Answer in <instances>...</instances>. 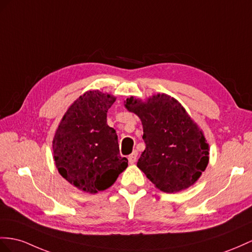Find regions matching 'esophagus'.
<instances>
[{"instance_id":"obj_1","label":"esophagus","mask_w":252,"mask_h":252,"mask_svg":"<svg viewBox=\"0 0 252 252\" xmlns=\"http://www.w3.org/2000/svg\"><path fill=\"white\" fill-rule=\"evenodd\" d=\"M136 158H137V151L135 150V151H133L132 154H130V156H128V158H127L128 163L134 164L135 162H136Z\"/></svg>"}]
</instances>
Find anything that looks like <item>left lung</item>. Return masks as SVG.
Wrapping results in <instances>:
<instances>
[{"mask_svg":"<svg viewBox=\"0 0 252 252\" xmlns=\"http://www.w3.org/2000/svg\"><path fill=\"white\" fill-rule=\"evenodd\" d=\"M125 106L143 124L146 149L138 168L164 192L189 189L209 164V144L185 108L166 94L147 101L131 96Z\"/></svg>","mask_w":252,"mask_h":252,"instance_id":"left-lung-1","label":"left lung"}]
</instances>
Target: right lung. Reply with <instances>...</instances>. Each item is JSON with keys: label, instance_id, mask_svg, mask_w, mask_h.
Returning <instances> with one entry per match:
<instances>
[{"label": "right lung", "instance_id": "add662e5", "mask_svg": "<svg viewBox=\"0 0 252 252\" xmlns=\"http://www.w3.org/2000/svg\"><path fill=\"white\" fill-rule=\"evenodd\" d=\"M115 101L112 94L89 90L70 105L56 130V168L83 191L111 188L127 167V159L120 157L117 134L107 126V111Z\"/></svg>", "mask_w": 252, "mask_h": 252}]
</instances>
